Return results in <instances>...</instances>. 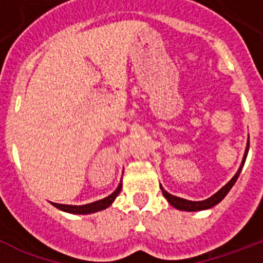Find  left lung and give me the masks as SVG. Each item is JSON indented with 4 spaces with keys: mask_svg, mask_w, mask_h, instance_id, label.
Wrapping results in <instances>:
<instances>
[{
    "mask_svg": "<svg viewBox=\"0 0 263 263\" xmlns=\"http://www.w3.org/2000/svg\"><path fill=\"white\" fill-rule=\"evenodd\" d=\"M248 152H249V141H248V146H246V150H245V155H243V159H242V163H241L240 168H238V171L236 173V175L233 176V178L229 180V182L227 183V184L224 185V187L220 190V191L216 192L215 195H212L211 197H208L206 200H203V201H191V200H185V199H182V197H178V196H174V195L168 194V192L164 190L162 185H160V190H162V194H163V196L166 197L167 201H168L171 205L174 206V208H176V210H180V211H187V212H192V211H203V210H208V208H212V206H215L216 204H218L220 201L224 199L225 196H227V194L229 191H231V188L233 187L234 183L237 182V179H238V176H240V173L241 170H242L243 167V163H245L246 160V157H248Z\"/></svg>",
    "mask_w": 263,
    "mask_h": 263,
    "instance_id": "8db88e82",
    "label": "left lung"
}]
</instances>
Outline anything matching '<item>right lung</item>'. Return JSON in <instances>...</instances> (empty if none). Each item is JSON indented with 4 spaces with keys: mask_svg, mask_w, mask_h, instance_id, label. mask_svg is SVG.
<instances>
[{
    "mask_svg": "<svg viewBox=\"0 0 263 263\" xmlns=\"http://www.w3.org/2000/svg\"><path fill=\"white\" fill-rule=\"evenodd\" d=\"M122 182V180H121ZM121 188H122V184H118V187L116 188V191L113 194L109 195L108 197H104L101 200L95 201V203L85 204V205H68V204H58V203H51L53 206L59 208L60 211H64V212L73 213V215H88V213H95L99 212V211H103L105 208H108L115 199L117 197V195L121 192Z\"/></svg>",
    "mask_w": 263,
    "mask_h": 263,
    "instance_id": "add662e5",
    "label": "right lung"
}]
</instances>
